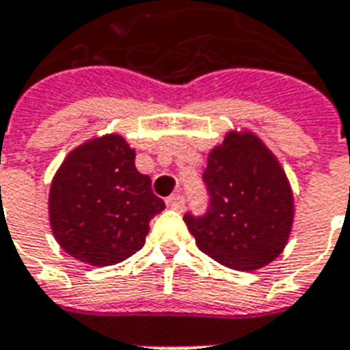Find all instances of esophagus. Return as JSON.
Segmentation results:
<instances>
[{
    "label": "esophagus",
    "mask_w": 350,
    "mask_h": 350,
    "mask_svg": "<svg viewBox=\"0 0 350 350\" xmlns=\"http://www.w3.org/2000/svg\"><path fill=\"white\" fill-rule=\"evenodd\" d=\"M165 205L170 206V208H175V211H183L185 208V200H183L180 193H173V196H170L165 200Z\"/></svg>",
    "instance_id": "1"
}]
</instances>
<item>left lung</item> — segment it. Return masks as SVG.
Returning a JSON list of instances; mask_svg holds the SVG:
<instances>
[{"mask_svg": "<svg viewBox=\"0 0 350 350\" xmlns=\"http://www.w3.org/2000/svg\"><path fill=\"white\" fill-rule=\"evenodd\" d=\"M211 206L203 218L186 214L198 248L224 267L259 270L287 246L295 198L276 154L250 130H229L206 158Z\"/></svg>", "mask_w": 350, "mask_h": 350, "instance_id": "1", "label": "left lung"}]
</instances>
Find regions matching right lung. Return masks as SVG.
Instances as JSON below:
<instances>
[{
  "instance_id": "add662e5",
  "label": "right lung",
  "mask_w": 350,
  "mask_h": 350,
  "mask_svg": "<svg viewBox=\"0 0 350 350\" xmlns=\"http://www.w3.org/2000/svg\"><path fill=\"white\" fill-rule=\"evenodd\" d=\"M164 206L149 175L136 170V150L117 132L70 150L48 196L53 239L91 267L117 265L142 250L150 218Z\"/></svg>"
}]
</instances>
